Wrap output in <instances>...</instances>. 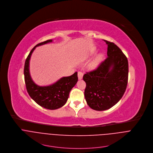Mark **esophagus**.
<instances>
[{
    "instance_id": "esophagus-1",
    "label": "esophagus",
    "mask_w": 153,
    "mask_h": 153,
    "mask_svg": "<svg viewBox=\"0 0 153 153\" xmlns=\"http://www.w3.org/2000/svg\"><path fill=\"white\" fill-rule=\"evenodd\" d=\"M83 76V73L81 72H78V77L79 79H81Z\"/></svg>"
}]
</instances>
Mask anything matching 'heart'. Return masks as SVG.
Segmentation results:
<instances>
[{
  "instance_id": "1",
  "label": "heart",
  "mask_w": 153,
  "mask_h": 153,
  "mask_svg": "<svg viewBox=\"0 0 153 153\" xmlns=\"http://www.w3.org/2000/svg\"><path fill=\"white\" fill-rule=\"evenodd\" d=\"M100 58H101V55H99V56H97L94 60L91 61V63H90V65H89V68H91V69L95 68L97 66V65H98V62H99V61H100Z\"/></svg>"
}]
</instances>
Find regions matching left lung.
<instances>
[{"label": "left lung", "instance_id": "1", "mask_svg": "<svg viewBox=\"0 0 153 153\" xmlns=\"http://www.w3.org/2000/svg\"><path fill=\"white\" fill-rule=\"evenodd\" d=\"M108 45L107 57L97 69L86 72L84 97L88 105L95 110L110 108L123 97L128 84V63L127 56L114 43Z\"/></svg>", "mask_w": 153, "mask_h": 153}]
</instances>
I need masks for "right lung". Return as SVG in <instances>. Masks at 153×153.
<instances>
[{"instance_id":"add662e5","label":"right lung","mask_w":153,"mask_h":153,"mask_svg":"<svg viewBox=\"0 0 153 153\" xmlns=\"http://www.w3.org/2000/svg\"><path fill=\"white\" fill-rule=\"evenodd\" d=\"M52 41L48 40L40 43L30 51L25 63L24 76L26 90L30 98L43 108L55 110L63 107L66 103L71 89L78 81L77 72L71 76L63 77L51 85L40 87L33 82L29 71V59L35 48Z\"/></svg>"}]
</instances>
